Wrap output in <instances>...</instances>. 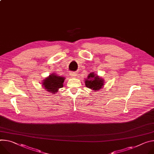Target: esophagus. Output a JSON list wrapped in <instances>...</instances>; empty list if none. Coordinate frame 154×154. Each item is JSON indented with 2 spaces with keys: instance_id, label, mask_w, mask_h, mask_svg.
<instances>
[{
  "instance_id": "1",
  "label": "esophagus",
  "mask_w": 154,
  "mask_h": 154,
  "mask_svg": "<svg viewBox=\"0 0 154 154\" xmlns=\"http://www.w3.org/2000/svg\"><path fill=\"white\" fill-rule=\"evenodd\" d=\"M69 75H70V76H71L72 77H76L77 76V74H76V72H69Z\"/></svg>"
}]
</instances>
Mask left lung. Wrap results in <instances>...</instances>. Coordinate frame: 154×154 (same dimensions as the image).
<instances>
[{
  "label": "left lung",
  "instance_id": "1",
  "mask_svg": "<svg viewBox=\"0 0 154 154\" xmlns=\"http://www.w3.org/2000/svg\"><path fill=\"white\" fill-rule=\"evenodd\" d=\"M103 82L104 80L100 79L97 75L95 76L94 73L89 74L87 79L85 82L87 87L96 91H97L102 88L104 85Z\"/></svg>",
  "mask_w": 154,
  "mask_h": 154
}]
</instances>
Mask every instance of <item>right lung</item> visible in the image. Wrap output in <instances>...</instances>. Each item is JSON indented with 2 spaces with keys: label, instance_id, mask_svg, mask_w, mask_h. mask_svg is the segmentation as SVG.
<instances>
[{
  "label": "right lung",
  "instance_id": "obj_1",
  "mask_svg": "<svg viewBox=\"0 0 154 154\" xmlns=\"http://www.w3.org/2000/svg\"><path fill=\"white\" fill-rule=\"evenodd\" d=\"M64 81V77L52 74L45 79L43 84L47 91L51 93H55L58 91L59 88H63Z\"/></svg>",
  "mask_w": 154,
  "mask_h": 154
}]
</instances>
